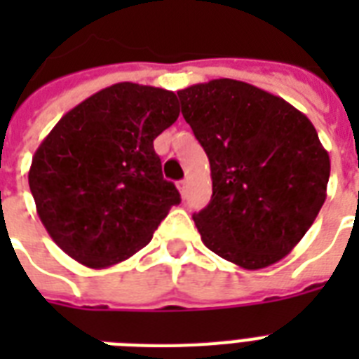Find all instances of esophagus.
Wrapping results in <instances>:
<instances>
[{"mask_svg": "<svg viewBox=\"0 0 359 359\" xmlns=\"http://www.w3.org/2000/svg\"><path fill=\"white\" fill-rule=\"evenodd\" d=\"M179 191H180V196L186 197V194H188V182H186V180H180L179 182Z\"/></svg>", "mask_w": 359, "mask_h": 359, "instance_id": "34e87169", "label": "esophagus"}]
</instances>
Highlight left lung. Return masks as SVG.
<instances>
[{"instance_id": "8db88e82", "label": "left lung", "mask_w": 359, "mask_h": 359, "mask_svg": "<svg viewBox=\"0 0 359 359\" xmlns=\"http://www.w3.org/2000/svg\"><path fill=\"white\" fill-rule=\"evenodd\" d=\"M210 162L212 199L194 222L203 244L245 270L289 255L326 201L330 156L287 100L219 78L177 93Z\"/></svg>"}]
</instances>
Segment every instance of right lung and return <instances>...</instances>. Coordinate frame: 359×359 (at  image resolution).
<instances>
[{"instance_id": "add662e5", "label": "right lung", "mask_w": 359, "mask_h": 359, "mask_svg": "<svg viewBox=\"0 0 359 359\" xmlns=\"http://www.w3.org/2000/svg\"><path fill=\"white\" fill-rule=\"evenodd\" d=\"M179 114L173 91L121 81L70 109L42 140L29 190L42 225L67 255L108 268L151 242L180 203L152 145Z\"/></svg>"}]
</instances>
